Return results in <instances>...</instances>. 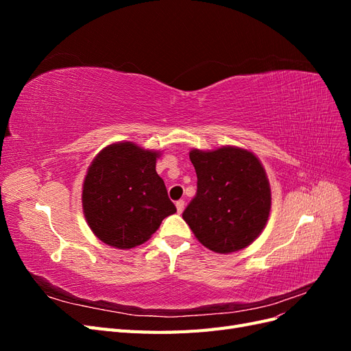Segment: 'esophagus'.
<instances>
[{
  "label": "esophagus",
  "instance_id": "esophagus-1",
  "mask_svg": "<svg viewBox=\"0 0 351 351\" xmlns=\"http://www.w3.org/2000/svg\"><path fill=\"white\" fill-rule=\"evenodd\" d=\"M176 208L178 210V214H182L183 209H184V200H177L176 202Z\"/></svg>",
  "mask_w": 351,
  "mask_h": 351
}]
</instances>
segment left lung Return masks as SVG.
I'll return each mask as SVG.
<instances>
[{"mask_svg": "<svg viewBox=\"0 0 351 351\" xmlns=\"http://www.w3.org/2000/svg\"><path fill=\"white\" fill-rule=\"evenodd\" d=\"M197 192L183 212L196 239L212 252L231 253L249 246L267 226L271 187L252 152L234 146L189 154Z\"/></svg>", "mask_w": 351, "mask_h": 351, "instance_id": "8db88e82", "label": "left lung"}]
</instances>
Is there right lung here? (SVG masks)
Listing matches in <instances>:
<instances>
[{
  "mask_svg": "<svg viewBox=\"0 0 351 351\" xmlns=\"http://www.w3.org/2000/svg\"><path fill=\"white\" fill-rule=\"evenodd\" d=\"M158 156L133 142H120L104 147L88 168L82 193L84 218L108 246H139L177 212L155 169Z\"/></svg>",
  "mask_w": 351,
  "mask_h": 351,
  "instance_id": "right-lung-1",
  "label": "right lung"
}]
</instances>
